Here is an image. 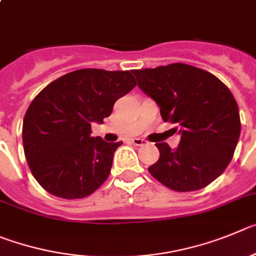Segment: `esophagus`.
Segmentation results:
<instances>
[{"label": "esophagus", "mask_w": 256, "mask_h": 256, "mask_svg": "<svg viewBox=\"0 0 256 256\" xmlns=\"http://www.w3.org/2000/svg\"><path fill=\"white\" fill-rule=\"evenodd\" d=\"M131 142L136 146H142V145L146 144V142L144 139H140V138H134V139H131Z\"/></svg>", "instance_id": "esophagus-1"}]
</instances>
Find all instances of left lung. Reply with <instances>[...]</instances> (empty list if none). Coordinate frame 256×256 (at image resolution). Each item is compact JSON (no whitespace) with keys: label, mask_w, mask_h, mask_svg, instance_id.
<instances>
[{"label":"left lung","mask_w":256,"mask_h":256,"mask_svg":"<svg viewBox=\"0 0 256 256\" xmlns=\"http://www.w3.org/2000/svg\"><path fill=\"white\" fill-rule=\"evenodd\" d=\"M139 88L160 106L164 122L176 124V149L156 142L160 160L152 176L174 191L206 188L231 162L240 138V112L230 89L213 74L186 64L132 70Z\"/></svg>","instance_id":"1"}]
</instances>
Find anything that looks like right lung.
Listing matches in <instances>:
<instances>
[{
	"label": "right lung",
	"instance_id": "right-lung-1",
	"mask_svg": "<svg viewBox=\"0 0 256 256\" xmlns=\"http://www.w3.org/2000/svg\"><path fill=\"white\" fill-rule=\"evenodd\" d=\"M136 85L131 71L82 68L48 84L33 100L22 122L28 164L38 184L54 196L82 199L110 176L122 142L90 136L118 98Z\"/></svg>",
	"mask_w": 256,
	"mask_h": 256
}]
</instances>
